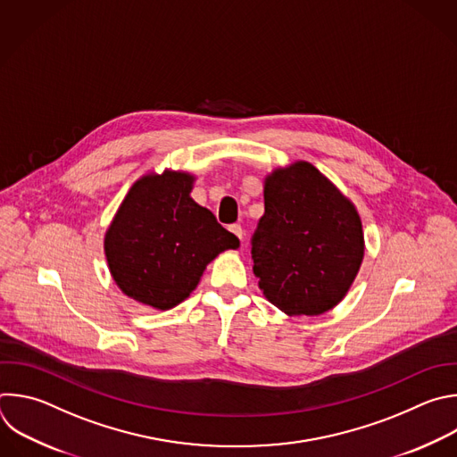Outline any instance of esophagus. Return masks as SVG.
I'll use <instances>...</instances> for the list:
<instances>
[{"mask_svg":"<svg viewBox=\"0 0 457 457\" xmlns=\"http://www.w3.org/2000/svg\"><path fill=\"white\" fill-rule=\"evenodd\" d=\"M229 231H231L233 235H237V237L242 240V237H244V231H242V228H240L238 224H233V226H229Z\"/></svg>","mask_w":457,"mask_h":457,"instance_id":"esophagus-1","label":"esophagus"}]
</instances>
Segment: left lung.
Here are the masks:
<instances>
[{"label": "left lung", "mask_w": 457, "mask_h": 457, "mask_svg": "<svg viewBox=\"0 0 457 457\" xmlns=\"http://www.w3.org/2000/svg\"><path fill=\"white\" fill-rule=\"evenodd\" d=\"M253 272L287 316H321L345 299L364 258L355 204L314 165L294 162L263 181Z\"/></svg>", "instance_id": "obj_1"}]
</instances>
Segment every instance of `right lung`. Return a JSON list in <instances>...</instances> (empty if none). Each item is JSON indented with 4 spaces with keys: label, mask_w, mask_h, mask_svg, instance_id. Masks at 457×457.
Masks as SVG:
<instances>
[{
    "label": "right lung",
    "mask_w": 457,
    "mask_h": 457,
    "mask_svg": "<svg viewBox=\"0 0 457 457\" xmlns=\"http://www.w3.org/2000/svg\"><path fill=\"white\" fill-rule=\"evenodd\" d=\"M194 183V174L170 169L141 176L105 231L104 253L114 283L150 309L179 305L212 260L240 245L190 197Z\"/></svg>",
    "instance_id": "1"
}]
</instances>
